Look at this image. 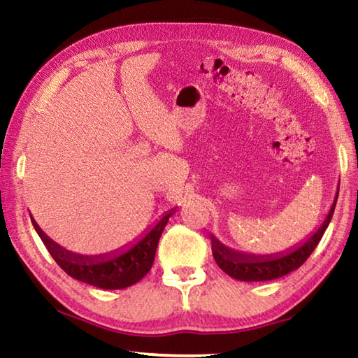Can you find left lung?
I'll use <instances>...</instances> for the list:
<instances>
[{"label": "left lung", "instance_id": "1", "mask_svg": "<svg viewBox=\"0 0 358 358\" xmlns=\"http://www.w3.org/2000/svg\"><path fill=\"white\" fill-rule=\"evenodd\" d=\"M336 189L335 201H333L331 207L329 210V215L325 216L324 222L320 224L317 230L308 237L303 243L295 245L287 251L276 252V254H265V256H257V254H248L241 251H235L232 248L222 245L215 235H211V251H213V257L220 268L232 276L234 280L238 281H271L278 280V278L289 275L305 264V260L311 256V252L316 250L320 238H322L324 232L329 227L331 221L333 211L336 207L338 201Z\"/></svg>", "mask_w": 358, "mask_h": 358}]
</instances>
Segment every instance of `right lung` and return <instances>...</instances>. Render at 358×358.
I'll list each match as a JSON object with an SVG mask.
<instances>
[{
	"instance_id": "add662e5",
	"label": "right lung",
	"mask_w": 358,
	"mask_h": 358,
	"mask_svg": "<svg viewBox=\"0 0 358 358\" xmlns=\"http://www.w3.org/2000/svg\"><path fill=\"white\" fill-rule=\"evenodd\" d=\"M173 213L175 208L162 215L161 220L136 243H131L129 246L113 252L99 254V256H82V254L68 251L66 248L59 246L57 241L47 237L33 216L31 222L50 256L71 278L87 282L90 286L115 290L129 287L138 282L151 270L161 234L169 217Z\"/></svg>"
}]
</instances>
